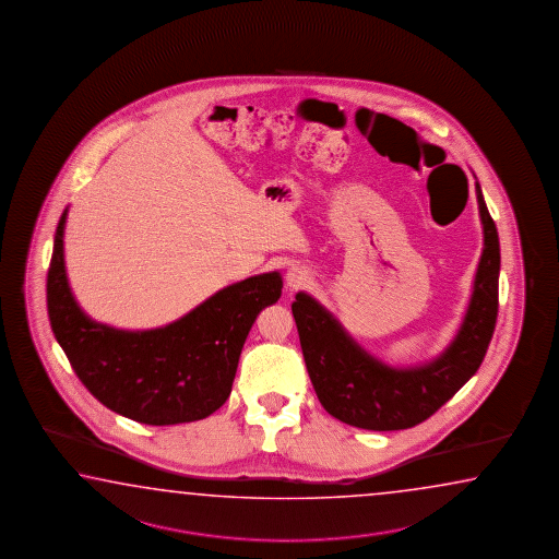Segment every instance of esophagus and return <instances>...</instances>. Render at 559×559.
Listing matches in <instances>:
<instances>
[{"instance_id":"34e87169","label":"esophagus","mask_w":559,"mask_h":559,"mask_svg":"<svg viewBox=\"0 0 559 559\" xmlns=\"http://www.w3.org/2000/svg\"><path fill=\"white\" fill-rule=\"evenodd\" d=\"M285 282H287L289 289H299V287H304V285L309 282V275H307L304 267L292 265V267L287 270V274H285Z\"/></svg>"}]
</instances>
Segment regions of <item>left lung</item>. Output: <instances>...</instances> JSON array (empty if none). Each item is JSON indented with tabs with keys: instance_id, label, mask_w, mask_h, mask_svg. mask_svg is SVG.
<instances>
[{
	"instance_id": "obj_1",
	"label": "left lung",
	"mask_w": 559,
	"mask_h": 559,
	"mask_svg": "<svg viewBox=\"0 0 559 559\" xmlns=\"http://www.w3.org/2000/svg\"><path fill=\"white\" fill-rule=\"evenodd\" d=\"M484 248L471 304L456 337L432 361L389 367L362 349L313 297L299 292L292 311L319 403L341 423L365 430H403L435 415L478 371L498 318L500 241L476 182Z\"/></svg>"
}]
</instances>
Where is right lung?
<instances>
[{
	"mask_svg": "<svg viewBox=\"0 0 559 559\" xmlns=\"http://www.w3.org/2000/svg\"><path fill=\"white\" fill-rule=\"evenodd\" d=\"M57 224L47 274V313L73 371L99 403L143 425L166 427L212 415L230 396L241 347L263 307L282 296L280 272L228 285L165 328L124 331L83 313L67 282Z\"/></svg>",
	"mask_w": 559,
	"mask_h": 559,
	"instance_id": "1",
	"label": "right lung"
}]
</instances>
